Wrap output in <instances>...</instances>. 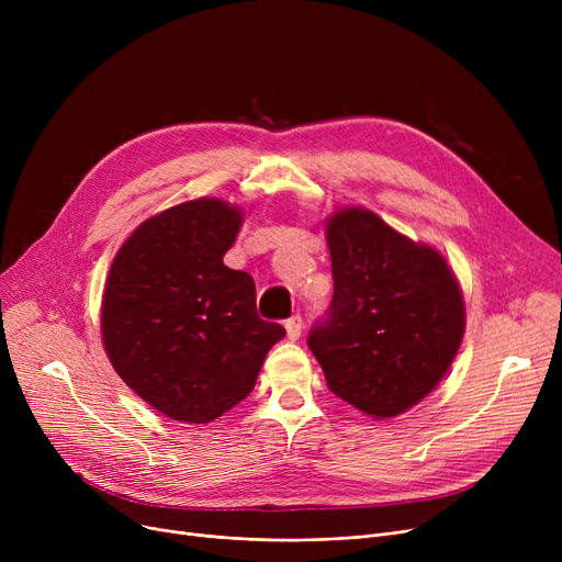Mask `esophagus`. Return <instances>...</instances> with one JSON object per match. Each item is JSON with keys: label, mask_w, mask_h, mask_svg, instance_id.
Segmentation results:
<instances>
[{"label": "esophagus", "mask_w": 562, "mask_h": 562, "mask_svg": "<svg viewBox=\"0 0 562 562\" xmlns=\"http://www.w3.org/2000/svg\"><path fill=\"white\" fill-rule=\"evenodd\" d=\"M284 328H286V337H289L291 341H296V339L301 337V333H303V318H301V316L286 318V321H284Z\"/></svg>", "instance_id": "34e87169"}]
</instances>
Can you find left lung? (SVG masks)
Listing matches in <instances>:
<instances>
[{"instance_id":"obj_1","label":"left lung","mask_w":562,"mask_h":562,"mask_svg":"<svg viewBox=\"0 0 562 562\" xmlns=\"http://www.w3.org/2000/svg\"><path fill=\"white\" fill-rule=\"evenodd\" d=\"M335 293L307 346L341 401L390 419L426 398L464 335L460 284L435 248L362 206L326 223Z\"/></svg>"}]
</instances>
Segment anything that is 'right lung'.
I'll list each match as a JSON object with an SVG mask.
<instances>
[{
  "mask_svg": "<svg viewBox=\"0 0 562 562\" xmlns=\"http://www.w3.org/2000/svg\"><path fill=\"white\" fill-rule=\"evenodd\" d=\"M241 223L239 206L216 198L175 204L140 223L111 263L104 350L168 419L210 424L232 409L284 337L259 318L252 278L223 263Z\"/></svg>",
  "mask_w": 562,
  "mask_h": 562,
  "instance_id": "add662e5",
  "label": "right lung"
}]
</instances>
